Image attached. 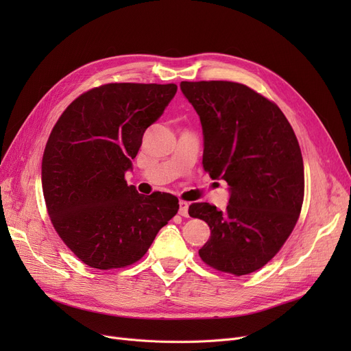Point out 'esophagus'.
<instances>
[{
  "mask_svg": "<svg viewBox=\"0 0 351 351\" xmlns=\"http://www.w3.org/2000/svg\"><path fill=\"white\" fill-rule=\"evenodd\" d=\"M179 215L185 216V217L189 216V204H188V202H183V200L179 202Z\"/></svg>",
  "mask_w": 351,
  "mask_h": 351,
  "instance_id": "obj_1",
  "label": "esophagus"
}]
</instances>
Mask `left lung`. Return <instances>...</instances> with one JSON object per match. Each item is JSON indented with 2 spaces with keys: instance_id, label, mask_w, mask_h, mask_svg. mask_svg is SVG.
Segmentation results:
<instances>
[{
  "instance_id": "1",
  "label": "left lung",
  "mask_w": 351,
  "mask_h": 351,
  "mask_svg": "<svg viewBox=\"0 0 351 351\" xmlns=\"http://www.w3.org/2000/svg\"><path fill=\"white\" fill-rule=\"evenodd\" d=\"M204 131V168L229 185V205L192 204L209 241L208 266L243 276L263 267L287 241L304 196V166L296 135L280 108L243 84L180 82Z\"/></svg>"
}]
</instances>
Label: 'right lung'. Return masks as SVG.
I'll use <instances>...</instances> for the list:
<instances>
[{"label":"right lung","instance_id":"obj_1","mask_svg":"<svg viewBox=\"0 0 351 351\" xmlns=\"http://www.w3.org/2000/svg\"><path fill=\"white\" fill-rule=\"evenodd\" d=\"M175 84H106L80 95L52 128L41 180L51 222L81 262L121 269L138 262L178 213V197L128 186L125 172L176 94Z\"/></svg>","mask_w":351,"mask_h":351}]
</instances>
